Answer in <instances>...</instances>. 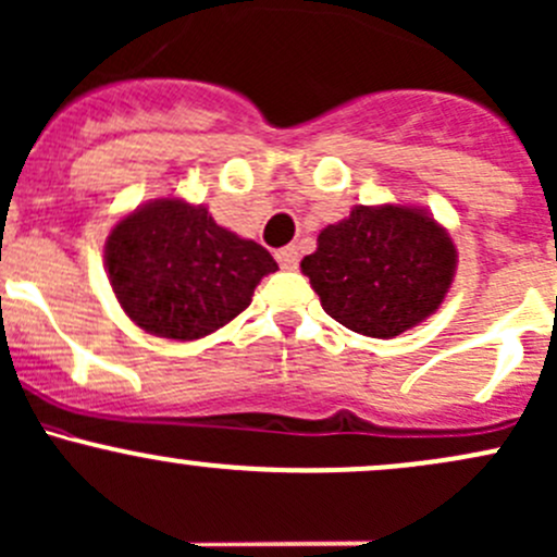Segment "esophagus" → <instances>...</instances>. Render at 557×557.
Returning <instances> with one entry per match:
<instances>
[{"label": "esophagus", "mask_w": 557, "mask_h": 557, "mask_svg": "<svg viewBox=\"0 0 557 557\" xmlns=\"http://www.w3.org/2000/svg\"><path fill=\"white\" fill-rule=\"evenodd\" d=\"M274 256H277L280 267H283V269H296L298 267V248L296 246L280 248Z\"/></svg>", "instance_id": "obj_1"}]
</instances>
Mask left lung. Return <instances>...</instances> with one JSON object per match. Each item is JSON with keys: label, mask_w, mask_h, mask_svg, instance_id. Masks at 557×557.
I'll return each instance as SVG.
<instances>
[{"label": "left lung", "mask_w": 557, "mask_h": 557, "mask_svg": "<svg viewBox=\"0 0 557 557\" xmlns=\"http://www.w3.org/2000/svg\"><path fill=\"white\" fill-rule=\"evenodd\" d=\"M455 267L447 230L407 206H357L322 230L317 250L301 261L322 309L370 338H394L431 317Z\"/></svg>", "instance_id": "1"}]
</instances>
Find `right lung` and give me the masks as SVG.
<instances>
[{"label": "right lung", "mask_w": 557, "mask_h": 557, "mask_svg": "<svg viewBox=\"0 0 557 557\" xmlns=\"http://www.w3.org/2000/svg\"><path fill=\"white\" fill-rule=\"evenodd\" d=\"M115 298L139 327L195 341L248 309L277 269L264 246L219 227L203 206L152 200L115 224L106 243Z\"/></svg>", "instance_id": "add662e5"}]
</instances>
